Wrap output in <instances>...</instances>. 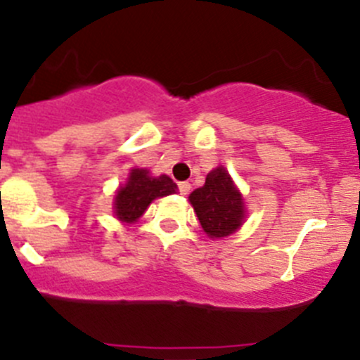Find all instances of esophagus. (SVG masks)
Masks as SVG:
<instances>
[{
    "instance_id": "esophagus-1",
    "label": "esophagus",
    "mask_w": 360,
    "mask_h": 360,
    "mask_svg": "<svg viewBox=\"0 0 360 360\" xmlns=\"http://www.w3.org/2000/svg\"><path fill=\"white\" fill-rule=\"evenodd\" d=\"M178 191H180V194H184V196H186V194H189V191H191V184L189 182H178Z\"/></svg>"
}]
</instances>
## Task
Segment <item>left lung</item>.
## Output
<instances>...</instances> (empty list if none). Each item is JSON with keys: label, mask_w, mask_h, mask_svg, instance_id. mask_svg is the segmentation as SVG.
<instances>
[{"label": "left lung", "mask_w": 360, "mask_h": 360, "mask_svg": "<svg viewBox=\"0 0 360 360\" xmlns=\"http://www.w3.org/2000/svg\"><path fill=\"white\" fill-rule=\"evenodd\" d=\"M189 201L210 238L228 237L244 221V200L224 167L212 169L205 186L194 191Z\"/></svg>", "instance_id": "left-lung-1"}]
</instances>
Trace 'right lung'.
<instances>
[{
    "label": "right lung",
    "mask_w": 360,
    "mask_h": 360,
    "mask_svg": "<svg viewBox=\"0 0 360 360\" xmlns=\"http://www.w3.org/2000/svg\"><path fill=\"white\" fill-rule=\"evenodd\" d=\"M178 191L176 184L166 174L150 176L146 169H132L125 187L116 193L115 214L120 221L134 222L141 217L155 198L169 196Z\"/></svg>",
    "instance_id": "right-lung-1"
}]
</instances>
